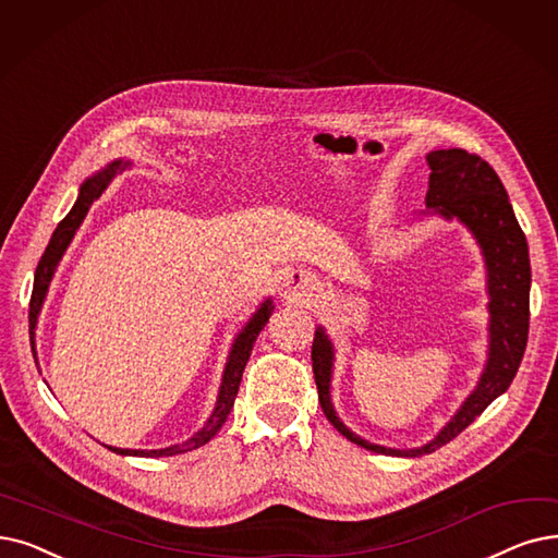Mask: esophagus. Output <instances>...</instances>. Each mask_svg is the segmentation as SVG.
<instances>
[{"label":"esophagus","mask_w":558,"mask_h":558,"mask_svg":"<svg viewBox=\"0 0 558 558\" xmlns=\"http://www.w3.org/2000/svg\"><path fill=\"white\" fill-rule=\"evenodd\" d=\"M314 287H317V278H314L310 271L289 269L284 276V289L292 296H303V294L312 292Z\"/></svg>","instance_id":"esophagus-1"}]
</instances>
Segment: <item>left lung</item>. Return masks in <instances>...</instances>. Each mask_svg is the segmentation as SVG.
Instances as JSON below:
<instances>
[{"label":"left lung","mask_w":558,"mask_h":558,"mask_svg":"<svg viewBox=\"0 0 558 558\" xmlns=\"http://www.w3.org/2000/svg\"><path fill=\"white\" fill-rule=\"evenodd\" d=\"M430 175L426 191V207L422 216H440L445 221L463 223L481 248L486 264L488 289V360L470 397L463 401L453 417L438 430L433 440L413 449L385 447L360 438L337 417L330 380L335 369V347L324 326L314 330L312 342V372L317 380L319 403L328 422L357 447L374 453L417 458L433 453L451 442L460 430H465L497 397L513 383L526 349L529 335V289L531 264L526 236L508 203V193L488 161L460 148L433 150L426 155Z\"/></svg>","instance_id":"obj_1"}]
</instances>
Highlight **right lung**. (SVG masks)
Returning a JSON list of instances; mask_svg holds the SVG:
<instances>
[{
	"label": "right lung",
	"mask_w": 558,
	"mask_h": 558,
	"mask_svg": "<svg viewBox=\"0 0 558 558\" xmlns=\"http://www.w3.org/2000/svg\"><path fill=\"white\" fill-rule=\"evenodd\" d=\"M132 161L128 159H113L107 168L98 171L95 175L86 178V182L80 186V196L72 205V209L68 211L65 219L57 226L50 244H47L40 262H38V269L34 276V292H32V303H29V339H32V351L36 357V326H38V314L40 307L47 299V289H50V282L57 274V266L61 262V257L65 255L70 241L75 239V232L80 230V226L84 223L86 214L93 205V201H98L102 196V191L111 184L116 173H123L125 168H130ZM274 312V301L266 299L264 303H259V307L253 312V317L246 322V326L241 328L234 337L232 349L228 353V362H226V369H223V378H221V387H219V397H216V405L211 410V415L207 417V422L203 424V428H198L196 433L191 435L189 440L180 442V445H171V447H163V449H120V447H109L111 451L120 453V456H143V458H161V456H175V453H184V451H193L203 445H207L216 433L221 430V426L226 424L230 410L234 405L236 392H239V383H241V374H244L246 362L251 357L253 344L257 335L262 332V328L269 322ZM38 360V357H36Z\"/></svg>",
	"instance_id": "right-lung-1"
}]
</instances>
